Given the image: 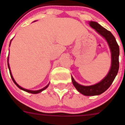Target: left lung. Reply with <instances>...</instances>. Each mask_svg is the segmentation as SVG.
Wrapping results in <instances>:
<instances>
[{
  "instance_id": "1",
  "label": "left lung",
  "mask_w": 125,
  "mask_h": 125,
  "mask_svg": "<svg viewBox=\"0 0 125 125\" xmlns=\"http://www.w3.org/2000/svg\"><path fill=\"white\" fill-rule=\"evenodd\" d=\"M89 24L93 28L95 29V31L99 34L101 35L106 39L111 52V66L110 70L106 76L98 83L91 86H83L77 83L74 80V78L71 76L72 82L77 90L83 95L91 96V95H100L104 93L109 88L112 83L113 82L118 73V68H119L118 57H119L120 51L119 46L117 44L116 40L110 31L104 28L97 22L91 21Z\"/></svg>"
}]
</instances>
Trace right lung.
Segmentation results:
<instances>
[{"mask_svg": "<svg viewBox=\"0 0 125 125\" xmlns=\"http://www.w3.org/2000/svg\"><path fill=\"white\" fill-rule=\"evenodd\" d=\"M11 42H10V43H11ZM8 66L9 70H10V75H11V79H12V81H13V82L15 84H16V86H17V87H18L19 88H20V89H22V90H23V91H26V92H28V93H31V94H38V93H40V92H42V91L45 90V89H46V88H47L49 84H48V85H47V86H45V87H44L43 88H42V89H40V90H37V91H32V90H28V89H25V88H22V87H21V86H20L18 84H17V83L16 82V81H15V80H14V79L13 77H12V74H11V70H10V65H9V63H8Z\"/></svg>", "mask_w": 125, "mask_h": 125, "instance_id": "add662e5", "label": "right lung"}]
</instances>
